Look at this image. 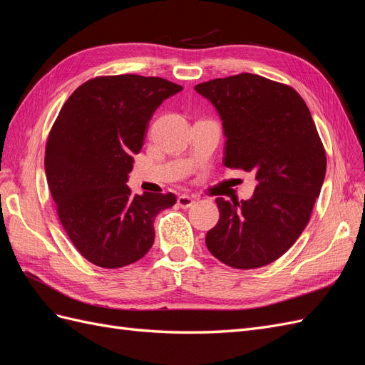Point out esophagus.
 I'll use <instances>...</instances> for the list:
<instances>
[{
	"label": "esophagus",
	"instance_id": "1",
	"mask_svg": "<svg viewBox=\"0 0 365 365\" xmlns=\"http://www.w3.org/2000/svg\"><path fill=\"white\" fill-rule=\"evenodd\" d=\"M176 202H178V205L182 208H190L195 204V200L189 195H181V196H178V201Z\"/></svg>",
	"mask_w": 365,
	"mask_h": 365
}]
</instances>
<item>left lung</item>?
Listing matches in <instances>:
<instances>
[{
  "label": "left lung",
  "instance_id": "8db88e82",
  "mask_svg": "<svg viewBox=\"0 0 365 365\" xmlns=\"http://www.w3.org/2000/svg\"><path fill=\"white\" fill-rule=\"evenodd\" d=\"M222 120L224 164L256 173L247 201L217 197L205 244L237 269L272 263L300 237L326 175V152L304 101L291 86L251 73L195 86Z\"/></svg>",
  "mask_w": 365,
  "mask_h": 365
}]
</instances>
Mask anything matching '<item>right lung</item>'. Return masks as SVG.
<instances>
[{
    "label": "right lung",
    "mask_w": 365,
    "mask_h": 365,
    "mask_svg": "<svg viewBox=\"0 0 365 365\" xmlns=\"http://www.w3.org/2000/svg\"><path fill=\"white\" fill-rule=\"evenodd\" d=\"M182 90L161 77H96L68 97L50 130L46 173L58 216L82 256L102 268L140 260L173 193L132 195L126 181L157 108Z\"/></svg>",
    "instance_id": "1"
}]
</instances>
